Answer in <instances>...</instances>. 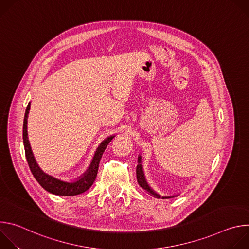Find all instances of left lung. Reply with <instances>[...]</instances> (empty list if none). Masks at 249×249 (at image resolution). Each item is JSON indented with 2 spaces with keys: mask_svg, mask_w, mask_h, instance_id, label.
Masks as SVG:
<instances>
[{
  "mask_svg": "<svg viewBox=\"0 0 249 249\" xmlns=\"http://www.w3.org/2000/svg\"><path fill=\"white\" fill-rule=\"evenodd\" d=\"M136 174H137V180H138V183L139 185L143 188L144 190H146L150 195L154 196V197H157V198H160L161 195H160L157 191H155L151 185L149 184V182L147 181L146 179V175H145V172H144V167H143V163H142V156H139L138 157V164H137V169H136ZM179 194L177 195H172V196H162L161 198H172V197H177Z\"/></svg>",
  "mask_w": 249,
  "mask_h": 249,
  "instance_id": "8db88e82",
  "label": "left lung"
}]
</instances>
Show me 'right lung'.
<instances>
[{
    "label": "right lung",
    "mask_w": 249,
    "mask_h": 249,
    "mask_svg": "<svg viewBox=\"0 0 249 249\" xmlns=\"http://www.w3.org/2000/svg\"><path fill=\"white\" fill-rule=\"evenodd\" d=\"M29 110H30V102H28L27 107L25 109V113H24L22 139H23V146H24L26 160H27L29 168L34 176V178L37 180V182L46 191H48L52 194H55V195L75 196V195H79V194L87 191L95 180L99 161H100L103 152L105 151L107 145L110 143L111 140L115 137V135H111L101 142L100 145L97 147V149L94 153V156L91 160L89 166L81 176L77 177V178L74 179L73 181L62 180V179L57 178V177L45 172L38 165L36 160H35V158H34V155L32 153V150H31L30 144H29L28 134H27V118H28Z\"/></svg>",
    "instance_id": "obj_1"
}]
</instances>
